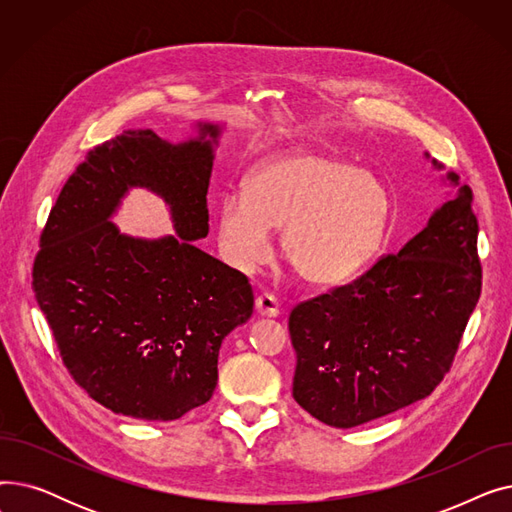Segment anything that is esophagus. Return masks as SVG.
I'll list each match as a JSON object with an SVG mask.
<instances>
[{"label": "esophagus", "mask_w": 512, "mask_h": 512, "mask_svg": "<svg viewBox=\"0 0 512 512\" xmlns=\"http://www.w3.org/2000/svg\"><path fill=\"white\" fill-rule=\"evenodd\" d=\"M255 307H257V313L261 317H278L280 315L278 299L274 297V294H270V292L259 294L257 301H255Z\"/></svg>", "instance_id": "34e87169"}]
</instances>
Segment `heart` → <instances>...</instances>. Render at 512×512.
<instances>
[{"label": "heart", "instance_id": "obj_1", "mask_svg": "<svg viewBox=\"0 0 512 512\" xmlns=\"http://www.w3.org/2000/svg\"><path fill=\"white\" fill-rule=\"evenodd\" d=\"M392 193L367 170L319 151L294 149L257 164L215 213L228 261L251 270L282 230V255L303 280L338 284L357 276L384 247Z\"/></svg>", "mask_w": 512, "mask_h": 512}]
</instances>
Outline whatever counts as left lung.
<instances>
[{"label": "left lung", "instance_id": "8db88e82", "mask_svg": "<svg viewBox=\"0 0 512 512\" xmlns=\"http://www.w3.org/2000/svg\"><path fill=\"white\" fill-rule=\"evenodd\" d=\"M446 180L459 191L396 255L292 309V396L321 423L348 429L390 415L432 394L450 369L481 265L471 188L454 172Z\"/></svg>", "mask_w": 512, "mask_h": 512}]
</instances>
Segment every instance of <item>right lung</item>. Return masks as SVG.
<instances>
[{"label":"right lung","mask_w":512,"mask_h":512,"mask_svg":"<svg viewBox=\"0 0 512 512\" xmlns=\"http://www.w3.org/2000/svg\"><path fill=\"white\" fill-rule=\"evenodd\" d=\"M178 145L151 128L91 149L41 234L35 299L74 382L99 405L174 421L211 398L222 340L253 315L240 272L203 253L207 188L224 126L197 122ZM132 187L167 201L176 235L139 239L111 222Z\"/></svg>","instance_id":"add662e5"}]
</instances>
